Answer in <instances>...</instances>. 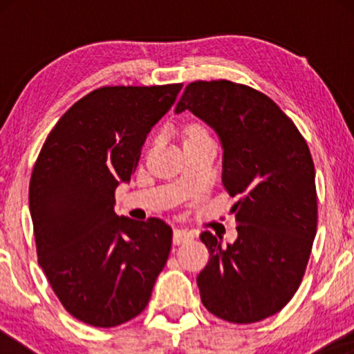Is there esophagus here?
<instances>
[{"label":"esophagus","mask_w":354,"mask_h":354,"mask_svg":"<svg viewBox=\"0 0 354 354\" xmlns=\"http://www.w3.org/2000/svg\"><path fill=\"white\" fill-rule=\"evenodd\" d=\"M193 232L187 230V229H176L174 230V245H180L185 243V241L193 239Z\"/></svg>","instance_id":"esophagus-1"}]
</instances>
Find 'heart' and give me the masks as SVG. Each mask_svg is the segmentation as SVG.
<instances>
[{
    "label": "heart",
    "instance_id": "heart-1",
    "mask_svg": "<svg viewBox=\"0 0 354 354\" xmlns=\"http://www.w3.org/2000/svg\"><path fill=\"white\" fill-rule=\"evenodd\" d=\"M201 133H205V132H203L200 127H193V129H190V133H188V137H192V135H201Z\"/></svg>",
    "mask_w": 354,
    "mask_h": 354
}]
</instances>
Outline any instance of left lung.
<instances>
[{"label": "left lung", "instance_id": "obj_1", "mask_svg": "<svg viewBox=\"0 0 354 354\" xmlns=\"http://www.w3.org/2000/svg\"><path fill=\"white\" fill-rule=\"evenodd\" d=\"M214 130L222 183L239 236L201 241L209 263L196 277L201 303L227 322L251 324L279 313L306 270L317 229L316 172L301 133L268 96L229 80L193 82L176 106Z\"/></svg>", "mask_w": 354, "mask_h": 354}]
</instances>
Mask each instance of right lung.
Segmentation results:
<instances>
[{
	"mask_svg": "<svg viewBox=\"0 0 354 354\" xmlns=\"http://www.w3.org/2000/svg\"><path fill=\"white\" fill-rule=\"evenodd\" d=\"M182 84L103 86L77 101L48 135L33 167L28 206L38 264L62 306L95 327L147 308L167 263L172 229L156 217L114 212L142 147Z\"/></svg>",
	"mask_w": 354,
	"mask_h": 354,
	"instance_id": "obj_1",
	"label": "right lung"
}]
</instances>
